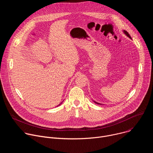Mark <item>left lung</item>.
<instances>
[{"instance_id":"left-lung-1","label":"left lung","mask_w":153,"mask_h":153,"mask_svg":"<svg viewBox=\"0 0 153 153\" xmlns=\"http://www.w3.org/2000/svg\"><path fill=\"white\" fill-rule=\"evenodd\" d=\"M123 32H124V33H125V34H126V36H127L128 37H129L130 39H131V36H129V34H128V33L126 31H124ZM95 102L96 103H97V104H100V103H97V102Z\"/></svg>"}]
</instances>
